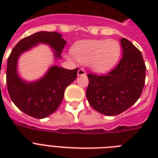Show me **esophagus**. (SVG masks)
I'll return each mask as SVG.
<instances>
[{
    "label": "esophagus",
    "mask_w": 158,
    "mask_h": 158,
    "mask_svg": "<svg viewBox=\"0 0 158 158\" xmlns=\"http://www.w3.org/2000/svg\"><path fill=\"white\" fill-rule=\"evenodd\" d=\"M86 74V71L84 68H80V69L78 70V75L79 76H81V75H85Z\"/></svg>",
    "instance_id": "1"
}]
</instances>
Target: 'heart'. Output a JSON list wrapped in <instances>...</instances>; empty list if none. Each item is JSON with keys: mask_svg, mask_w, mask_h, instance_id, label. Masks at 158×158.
<instances>
[{"mask_svg": "<svg viewBox=\"0 0 158 158\" xmlns=\"http://www.w3.org/2000/svg\"><path fill=\"white\" fill-rule=\"evenodd\" d=\"M72 54L79 61L89 63L94 70L104 71L117 61L120 47L115 40H84L73 46Z\"/></svg>", "mask_w": 158, "mask_h": 158, "instance_id": "b5f03b06", "label": "heart"}]
</instances>
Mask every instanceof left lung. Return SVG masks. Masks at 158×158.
Returning a JSON list of instances; mask_svg holds the SVG:
<instances>
[{
  "label": "left lung",
  "instance_id": "8db88e82",
  "mask_svg": "<svg viewBox=\"0 0 158 158\" xmlns=\"http://www.w3.org/2000/svg\"><path fill=\"white\" fill-rule=\"evenodd\" d=\"M122 58L107 74L89 73L86 96L94 109L106 115H116L140 98L145 84L146 65L140 51L130 41L120 39Z\"/></svg>",
  "mask_w": 158,
  "mask_h": 158
}]
</instances>
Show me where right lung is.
I'll use <instances>...</instances> for the list:
<instances>
[{
    "label": "right lung",
    "mask_w": 158,
    "mask_h": 158,
    "mask_svg": "<svg viewBox=\"0 0 158 158\" xmlns=\"http://www.w3.org/2000/svg\"><path fill=\"white\" fill-rule=\"evenodd\" d=\"M38 43L48 44L54 50L56 58L60 53L66 41L56 32H38L20 40L13 48L7 60L6 85L9 95L15 105L27 115L43 119L57 110L64 98V90L77 77L78 68L67 69L51 67L44 77L36 82L28 83L17 73L19 56Z\"/></svg>",
    "instance_id": "add662e5"
}]
</instances>
